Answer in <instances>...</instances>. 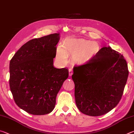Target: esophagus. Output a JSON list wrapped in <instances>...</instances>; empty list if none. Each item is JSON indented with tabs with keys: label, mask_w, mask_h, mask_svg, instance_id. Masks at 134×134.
Wrapping results in <instances>:
<instances>
[{
	"label": "esophagus",
	"mask_w": 134,
	"mask_h": 134,
	"mask_svg": "<svg viewBox=\"0 0 134 134\" xmlns=\"http://www.w3.org/2000/svg\"><path fill=\"white\" fill-rule=\"evenodd\" d=\"M69 76H71L72 74V69H70L69 70Z\"/></svg>",
	"instance_id": "esophagus-1"
}]
</instances>
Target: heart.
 Masks as SVG:
<instances>
[{"label": "heart", "mask_w": 134, "mask_h": 134, "mask_svg": "<svg viewBox=\"0 0 134 134\" xmlns=\"http://www.w3.org/2000/svg\"><path fill=\"white\" fill-rule=\"evenodd\" d=\"M100 51V45L97 41L82 38H69L56 48L55 57L61 63L67 62L68 56L79 65L87 64L96 57Z\"/></svg>", "instance_id": "b5f03b06"}]
</instances>
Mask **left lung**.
I'll return each mask as SVG.
<instances>
[{
  "label": "left lung",
  "instance_id": "left-lung-1",
  "mask_svg": "<svg viewBox=\"0 0 134 134\" xmlns=\"http://www.w3.org/2000/svg\"><path fill=\"white\" fill-rule=\"evenodd\" d=\"M128 73L124 56L110 46L101 48L87 64L74 67L72 79L79 110L97 116L113 109L123 94Z\"/></svg>",
  "mask_w": 134,
  "mask_h": 134
}]
</instances>
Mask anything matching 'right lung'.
I'll return each instance as SVG.
<instances>
[{
	"instance_id": "add662e5",
	"label": "right lung",
	"mask_w": 134,
	"mask_h": 134,
	"mask_svg": "<svg viewBox=\"0 0 134 134\" xmlns=\"http://www.w3.org/2000/svg\"><path fill=\"white\" fill-rule=\"evenodd\" d=\"M60 34L31 40L22 45L11 59L9 85L19 107L32 115L51 112L56 97L69 70L54 67Z\"/></svg>"
}]
</instances>
